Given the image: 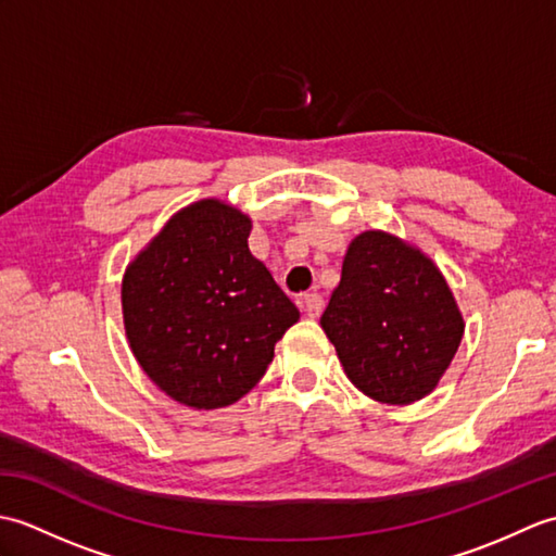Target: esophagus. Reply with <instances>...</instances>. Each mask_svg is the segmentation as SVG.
<instances>
[{"label":"esophagus","mask_w":556,"mask_h":556,"mask_svg":"<svg viewBox=\"0 0 556 556\" xmlns=\"http://www.w3.org/2000/svg\"><path fill=\"white\" fill-rule=\"evenodd\" d=\"M303 308H305V313H308L311 317L320 315L323 308H325V301H323L320 293H305V296H303Z\"/></svg>","instance_id":"1"}]
</instances>
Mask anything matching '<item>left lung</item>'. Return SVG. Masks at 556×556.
Wrapping results in <instances>:
<instances>
[{"instance_id": "obj_1", "label": "left lung", "mask_w": 556, "mask_h": 556, "mask_svg": "<svg viewBox=\"0 0 556 556\" xmlns=\"http://www.w3.org/2000/svg\"><path fill=\"white\" fill-rule=\"evenodd\" d=\"M320 325L349 380L394 406L432 392L466 327L432 260L384 231L351 241Z\"/></svg>"}]
</instances>
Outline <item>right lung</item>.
<instances>
[{
    "label": "right lung",
    "mask_w": 556,
    "mask_h": 556,
    "mask_svg": "<svg viewBox=\"0 0 556 556\" xmlns=\"http://www.w3.org/2000/svg\"><path fill=\"white\" fill-rule=\"evenodd\" d=\"M251 219L222 200L184 207L126 267L128 344L164 394L222 408L260 382L299 308L248 248Z\"/></svg>",
    "instance_id": "obj_1"
}]
</instances>
